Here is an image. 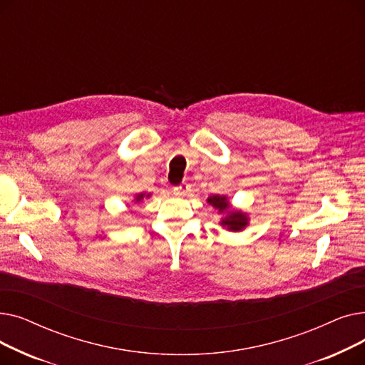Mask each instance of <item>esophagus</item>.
<instances>
[{
	"mask_svg": "<svg viewBox=\"0 0 365 365\" xmlns=\"http://www.w3.org/2000/svg\"><path fill=\"white\" fill-rule=\"evenodd\" d=\"M173 192H175V195H178V197L186 195V194L190 192V185L186 183V182H182V183H179L178 186L173 187Z\"/></svg>",
	"mask_w": 365,
	"mask_h": 365,
	"instance_id": "1",
	"label": "esophagus"
}]
</instances>
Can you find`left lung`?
Instances as JSON below:
<instances>
[{
  "instance_id": "left-lung-1",
  "label": "left lung",
  "mask_w": 365,
  "mask_h": 365,
  "mask_svg": "<svg viewBox=\"0 0 365 365\" xmlns=\"http://www.w3.org/2000/svg\"><path fill=\"white\" fill-rule=\"evenodd\" d=\"M207 201H208V204H212L213 207L219 208V212H223V210L229 208L226 197L213 195V197H210ZM222 225L226 226L229 231H241V229L247 225V216L241 212H227V216L222 220Z\"/></svg>"
}]
</instances>
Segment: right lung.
<instances>
[{
    "label": "right lung",
    "mask_w": 365,
    "mask_h": 365,
    "mask_svg": "<svg viewBox=\"0 0 365 365\" xmlns=\"http://www.w3.org/2000/svg\"><path fill=\"white\" fill-rule=\"evenodd\" d=\"M142 198H143V194H140V195H139V197H138V201H140V200H142Z\"/></svg>",
    "instance_id": "right-lung-1"
}]
</instances>
